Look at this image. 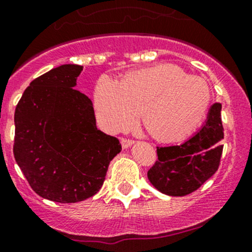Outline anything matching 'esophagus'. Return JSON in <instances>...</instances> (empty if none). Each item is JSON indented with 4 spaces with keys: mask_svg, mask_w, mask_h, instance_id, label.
<instances>
[{
    "mask_svg": "<svg viewBox=\"0 0 252 252\" xmlns=\"http://www.w3.org/2000/svg\"><path fill=\"white\" fill-rule=\"evenodd\" d=\"M133 143H134V140L128 139V138H123V139H121V145H123V148H125V149L131 147Z\"/></svg>",
    "mask_w": 252,
    "mask_h": 252,
    "instance_id": "1",
    "label": "esophagus"
}]
</instances>
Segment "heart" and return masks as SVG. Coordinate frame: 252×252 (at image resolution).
Returning a JSON list of instances; mask_svg holds the SVG:
<instances>
[{"label":"heart","instance_id":"obj_1","mask_svg":"<svg viewBox=\"0 0 252 252\" xmlns=\"http://www.w3.org/2000/svg\"><path fill=\"white\" fill-rule=\"evenodd\" d=\"M210 102L207 83L173 64L129 73L124 80L104 74L94 90L98 123L109 132L132 126L144 109L147 126L166 140L184 138L204 118Z\"/></svg>","mask_w":252,"mask_h":252}]
</instances>
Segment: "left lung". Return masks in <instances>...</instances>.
I'll use <instances>...</instances> for the list:
<instances>
[{
  "label": "left lung",
  "mask_w": 252,
  "mask_h": 252,
  "mask_svg": "<svg viewBox=\"0 0 252 252\" xmlns=\"http://www.w3.org/2000/svg\"><path fill=\"white\" fill-rule=\"evenodd\" d=\"M223 126L221 104L214 103L207 121L180 145L156 147L158 161L148 170V179L162 193L183 197L198 190L219 169L222 155Z\"/></svg>",
  "instance_id": "8db88e82"
}]
</instances>
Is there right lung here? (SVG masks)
Instances as JSON below:
<instances>
[{
	"instance_id": "1",
	"label": "right lung",
	"mask_w": 252,
	"mask_h": 252,
	"mask_svg": "<svg viewBox=\"0 0 252 252\" xmlns=\"http://www.w3.org/2000/svg\"><path fill=\"white\" fill-rule=\"evenodd\" d=\"M79 64H62L30 83L14 113L13 154L31 189L45 199L75 203L103 185L121 151L97 129L93 102L75 90Z\"/></svg>"
}]
</instances>
